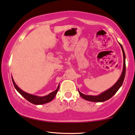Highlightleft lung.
Masks as SVG:
<instances>
[{
	"label": "left lung",
	"mask_w": 135,
	"mask_h": 135,
	"mask_svg": "<svg viewBox=\"0 0 135 135\" xmlns=\"http://www.w3.org/2000/svg\"><path fill=\"white\" fill-rule=\"evenodd\" d=\"M121 47L122 49L123 54V72L122 74L118 79V81L116 82V83L114 84V86H113L111 88H109V89H108L107 91H104L103 93H101V94L98 96H89V95H85V94H83L82 93H81L80 91L78 90L80 96L82 97L83 99H86V100L89 101H93V102H103V101H105L108 99H110L114 95L115 93L117 92L118 90L119 89V88L121 87L123 83L124 79V77H125V73H126V63H125V54H124V51L123 48L122 47V45L121 44Z\"/></svg>",
	"instance_id": "obj_1"
}]
</instances>
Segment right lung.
Segmentation results:
<instances>
[{
    "instance_id": "1",
    "label": "right lung",
    "mask_w": 135,
    "mask_h": 135,
    "mask_svg": "<svg viewBox=\"0 0 135 135\" xmlns=\"http://www.w3.org/2000/svg\"><path fill=\"white\" fill-rule=\"evenodd\" d=\"M12 79L13 84H14V86L15 88L16 89V90L18 92H19L20 94H21V95L25 98V99H27V100L28 101H29L30 103H32V104H45V103H49L50 101H52L54 98L56 94H57L58 89H59V85L56 90L53 91V92H52L51 93H50L49 94H48V95L46 96H43V97H39V96H34V95H32V94H28V93L24 92V91H23L22 90H21V89L16 85V84L15 83L13 78H12Z\"/></svg>"
}]
</instances>
